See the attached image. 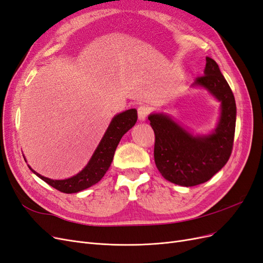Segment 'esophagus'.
Wrapping results in <instances>:
<instances>
[{"instance_id": "34e87169", "label": "esophagus", "mask_w": 263, "mask_h": 263, "mask_svg": "<svg viewBox=\"0 0 263 263\" xmlns=\"http://www.w3.org/2000/svg\"><path fill=\"white\" fill-rule=\"evenodd\" d=\"M137 113H138L139 121L144 122V121H146L147 116H148L149 113H150V108H149L148 106H146V105H140V106L138 107V109H137Z\"/></svg>"}]
</instances>
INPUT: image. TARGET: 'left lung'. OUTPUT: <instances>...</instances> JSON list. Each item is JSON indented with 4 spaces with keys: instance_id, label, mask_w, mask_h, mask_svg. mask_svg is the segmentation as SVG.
Here are the masks:
<instances>
[{
    "instance_id": "8db88e82",
    "label": "left lung",
    "mask_w": 263,
    "mask_h": 263,
    "mask_svg": "<svg viewBox=\"0 0 263 263\" xmlns=\"http://www.w3.org/2000/svg\"><path fill=\"white\" fill-rule=\"evenodd\" d=\"M194 84L204 86L221 102L220 119L213 134L194 137L169 116L151 114L148 117L155 132L157 168L165 180L182 186L209 181L227 163L234 145L236 102L215 60L206 57L204 76L196 78Z\"/></svg>"
}]
</instances>
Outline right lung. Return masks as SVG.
<instances>
[{
    "label": "right lung",
    "mask_w": 263,
    "mask_h": 263,
    "mask_svg": "<svg viewBox=\"0 0 263 263\" xmlns=\"http://www.w3.org/2000/svg\"><path fill=\"white\" fill-rule=\"evenodd\" d=\"M137 122V110L135 108L125 110V112L116 115L110 122L108 128L102 138L100 145L91 158L85 168L79 172L77 176L66 180H51L45 178L37 172L33 171L37 177L44 180L46 183L62 193H77L85 190L98 183L113 161L116 147L124 134L128 132Z\"/></svg>",
    "instance_id": "add662e5"
}]
</instances>
